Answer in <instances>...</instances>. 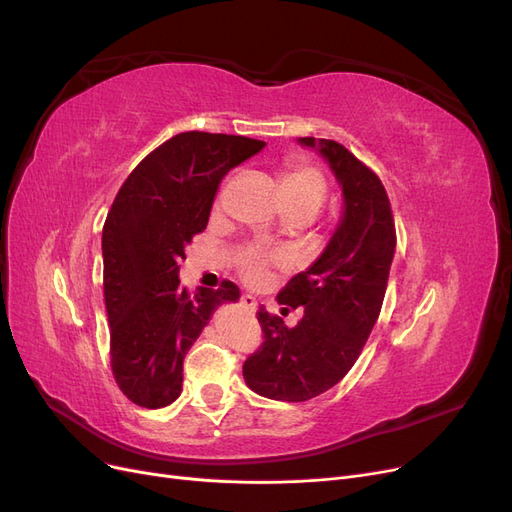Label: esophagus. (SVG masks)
Instances as JSON below:
<instances>
[{"label":"esophagus","mask_w":512,"mask_h":512,"mask_svg":"<svg viewBox=\"0 0 512 512\" xmlns=\"http://www.w3.org/2000/svg\"><path fill=\"white\" fill-rule=\"evenodd\" d=\"M239 303H241V307L245 309V312H250V314H254L256 309H258V301L252 297V294H243Z\"/></svg>","instance_id":"1"}]
</instances>
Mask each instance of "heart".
<instances>
[{"mask_svg":"<svg viewBox=\"0 0 512 512\" xmlns=\"http://www.w3.org/2000/svg\"><path fill=\"white\" fill-rule=\"evenodd\" d=\"M280 183L286 203L294 207H307L318 213L324 205V198H327V181L316 166L307 162H292L284 170ZM273 262H280V256L258 250V247H247L239 258V271L247 282L256 284L267 275V269Z\"/></svg>","mask_w":512,"mask_h":512,"instance_id":"1","label":"heart"}]
</instances>
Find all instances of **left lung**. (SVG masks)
Masks as SVG:
<instances>
[{
	"mask_svg": "<svg viewBox=\"0 0 512 512\" xmlns=\"http://www.w3.org/2000/svg\"><path fill=\"white\" fill-rule=\"evenodd\" d=\"M299 143L329 162L344 211L314 265L277 294L286 312L301 307L297 327L258 309L265 342L243 363V378L254 393L277 401L318 397L348 374L380 316L397 243L389 196L374 170L327 138Z\"/></svg>",
	"mask_w": 512,
	"mask_h": 512,
	"instance_id": "obj_1",
	"label": "left lung"
}]
</instances>
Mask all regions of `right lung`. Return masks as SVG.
<instances>
[{"mask_svg": "<svg viewBox=\"0 0 512 512\" xmlns=\"http://www.w3.org/2000/svg\"><path fill=\"white\" fill-rule=\"evenodd\" d=\"M265 147L232 134L181 132L153 149L123 181L102 228L104 303L111 324V367L132 404L164 408L179 397L183 359L222 303L218 290L179 286L185 245L203 232L215 192L230 168Z\"/></svg>", "mask_w": 512, "mask_h": 512, "instance_id": "1", "label": "right lung"}]
</instances>
